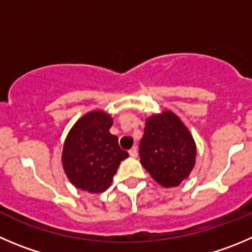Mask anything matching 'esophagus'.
Returning <instances> with one entry per match:
<instances>
[{"mask_svg": "<svg viewBox=\"0 0 252 252\" xmlns=\"http://www.w3.org/2000/svg\"><path fill=\"white\" fill-rule=\"evenodd\" d=\"M128 155H130L131 157H133V158H135V157H137V155H138V152H137V148H136V147H132V148H131V150L128 151Z\"/></svg>", "mask_w": 252, "mask_h": 252, "instance_id": "obj_1", "label": "esophagus"}]
</instances>
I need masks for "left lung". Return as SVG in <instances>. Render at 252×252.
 Listing matches in <instances>:
<instances>
[{
	"label": "left lung",
	"instance_id": "obj_1",
	"mask_svg": "<svg viewBox=\"0 0 252 252\" xmlns=\"http://www.w3.org/2000/svg\"><path fill=\"white\" fill-rule=\"evenodd\" d=\"M193 136L176 114L166 110L146 120L140 142V162L162 187H177L195 164Z\"/></svg>",
	"mask_w": 252,
	"mask_h": 252
}]
</instances>
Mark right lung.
<instances>
[{"mask_svg":"<svg viewBox=\"0 0 252 252\" xmlns=\"http://www.w3.org/2000/svg\"><path fill=\"white\" fill-rule=\"evenodd\" d=\"M114 120L95 110L75 122L65 138L62 162L66 177L76 188L89 193H102L111 186L121 160L128 157L110 133Z\"/></svg>","mask_w":252,"mask_h":252,"instance_id":"right-lung-1","label":"right lung"}]
</instances>
